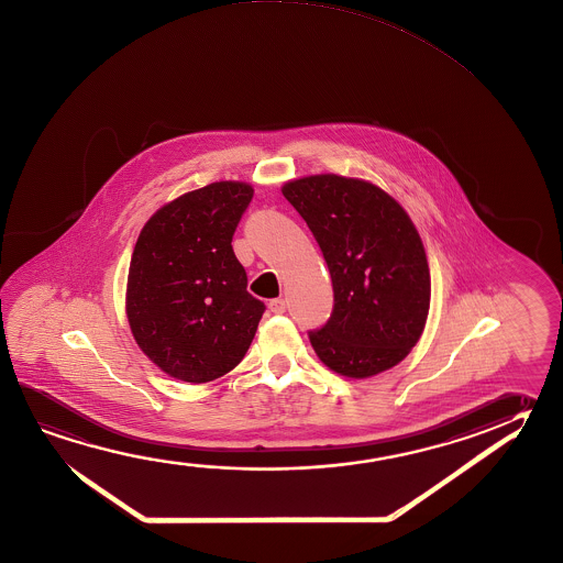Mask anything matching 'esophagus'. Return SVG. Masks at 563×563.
<instances>
[{
  "label": "esophagus",
  "instance_id": "esophagus-1",
  "mask_svg": "<svg viewBox=\"0 0 563 563\" xmlns=\"http://www.w3.org/2000/svg\"><path fill=\"white\" fill-rule=\"evenodd\" d=\"M268 308H271V312H273V314H285V298H275V300H271V302H268Z\"/></svg>",
  "mask_w": 563,
  "mask_h": 563
}]
</instances>
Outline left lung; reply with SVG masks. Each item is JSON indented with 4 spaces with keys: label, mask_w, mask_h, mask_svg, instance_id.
<instances>
[{
    "label": "left lung",
    "mask_w": 563,
    "mask_h": 563,
    "mask_svg": "<svg viewBox=\"0 0 563 563\" xmlns=\"http://www.w3.org/2000/svg\"><path fill=\"white\" fill-rule=\"evenodd\" d=\"M332 277L334 306L308 338L330 369L369 377L399 364L423 332L431 277L411 219L384 189L334 174L288 181Z\"/></svg>",
    "instance_id": "8db88e82"
}]
</instances>
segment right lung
<instances>
[{"label": "right lung", "mask_w": 563, "mask_h": 563, "mask_svg": "<svg viewBox=\"0 0 563 563\" xmlns=\"http://www.w3.org/2000/svg\"><path fill=\"white\" fill-rule=\"evenodd\" d=\"M253 188L216 181L156 211L132 253L126 314L142 352L189 384L231 372L247 354L265 305L249 295L233 235Z\"/></svg>", "instance_id": "add662e5"}]
</instances>
